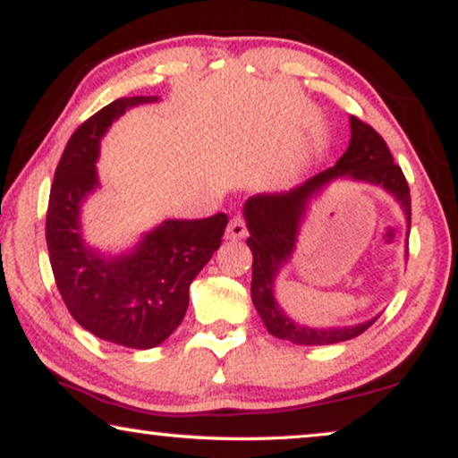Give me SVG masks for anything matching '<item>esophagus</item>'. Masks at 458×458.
<instances>
[{"mask_svg": "<svg viewBox=\"0 0 458 458\" xmlns=\"http://www.w3.org/2000/svg\"><path fill=\"white\" fill-rule=\"evenodd\" d=\"M226 238L228 241H242V238H247V224L241 216L232 217L228 228H226Z\"/></svg>", "mask_w": 458, "mask_h": 458, "instance_id": "1", "label": "esophagus"}]
</instances>
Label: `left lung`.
Listing matches in <instances>:
<instances>
[{
  "mask_svg": "<svg viewBox=\"0 0 458 458\" xmlns=\"http://www.w3.org/2000/svg\"><path fill=\"white\" fill-rule=\"evenodd\" d=\"M352 138L345 154L333 168L312 176L290 191L282 193L255 195L244 203V220L249 228V249L252 252L250 298L263 325L273 337L292 341L296 345H331L353 339L364 333L378 317L358 325L345 327H309L300 325L276 300V282L282 269L292 261L296 250L300 226H302L310 203L323 191L337 181L364 182V185L385 189L394 197L411 224V197L403 173L393 162L391 149L370 125L350 117Z\"/></svg>",
  "mask_w": 458,
  "mask_h": 458,
  "instance_id": "obj_1",
  "label": "left lung"
}]
</instances>
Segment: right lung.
Segmentation results:
<instances>
[{
	"mask_svg": "<svg viewBox=\"0 0 458 458\" xmlns=\"http://www.w3.org/2000/svg\"><path fill=\"white\" fill-rule=\"evenodd\" d=\"M158 97L119 98L76 129L55 170L47 249L55 284L80 327L111 344L149 350L185 318L189 285L220 249L228 216L164 220L123 252L86 242L81 208L100 187V141L125 111Z\"/></svg>",
	"mask_w": 458,
	"mask_h": 458,
	"instance_id": "1",
	"label": "right lung"
}]
</instances>
